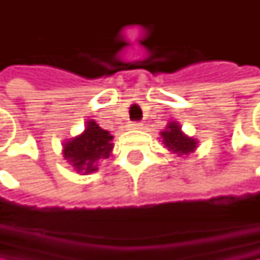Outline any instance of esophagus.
<instances>
[{
	"mask_svg": "<svg viewBox=\"0 0 260 260\" xmlns=\"http://www.w3.org/2000/svg\"><path fill=\"white\" fill-rule=\"evenodd\" d=\"M128 128H130V130H142V128H143V124H142V123H132V124H128Z\"/></svg>",
	"mask_w": 260,
	"mask_h": 260,
	"instance_id": "obj_1",
	"label": "esophagus"
}]
</instances>
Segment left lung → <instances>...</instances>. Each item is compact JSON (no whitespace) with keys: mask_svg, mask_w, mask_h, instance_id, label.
I'll use <instances>...</instances> for the list:
<instances>
[{"mask_svg":"<svg viewBox=\"0 0 260 260\" xmlns=\"http://www.w3.org/2000/svg\"><path fill=\"white\" fill-rule=\"evenodd\" d=\"M162 143L168 147L169 152L178 156H186L194 153L197 149V140L192 137H188L182 133L181 125L176 121H171L166 125V128L160 133Z\"/></svg>","mask_w":260,"mask_h":260,"instance_id":"1","label":"left lung"}]
</instances>
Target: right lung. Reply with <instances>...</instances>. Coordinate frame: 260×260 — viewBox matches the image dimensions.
Segmentation results:
<instances>
[{"label":"right lung","instance_id":"right-lung-1","mask_svg":"<svg viewBox=\"0 0 260 260\" xmlns=\"http://www.w3.org/2000/svg\"><path fill=\"white\" fill-rule=\"evenodd\" d=\"M113 136L101 128L94 120L86 121L85 132L63 145V157L76 172L88 175L98 171V164L111 155Z\"/></svg>","mask_w":260,"mask_h":260}]
</instances>
